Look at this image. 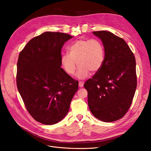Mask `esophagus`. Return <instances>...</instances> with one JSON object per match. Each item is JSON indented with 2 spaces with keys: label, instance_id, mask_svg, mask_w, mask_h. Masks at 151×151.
<instances>
[{
  "label": "esophagus",
  "instance_id": "1",
  "mask_svg": "<svg viewBox=\"0 0 151 151\" xmlns=\"http://www.w3.org/2000/svg\"><path fill=\"white\" fill-rule=\"evenodd\" d=\"M83 86H84V83H83V82L80 81L79 83V86L80 87V88H83Z\"/></svg>",
  "mask_w": 151,
  "mask_h": 151
}]
</instances>
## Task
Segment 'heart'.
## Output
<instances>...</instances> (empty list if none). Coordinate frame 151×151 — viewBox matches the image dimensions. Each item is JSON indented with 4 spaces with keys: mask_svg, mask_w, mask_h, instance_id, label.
Returning <instances> with one entry per match:
<instances>
[{
    "mask_svg": "<svg viewBox=\"0 0 151 151\" xmlns=\"http://www.w3.org/2000/svg\"><path fill=\"white\" fill-rule=\"evenodd\" d=\"M68 53L60 57V64L69 76L74 74L76 63L79 66L77 77L84 79L89 72L96 73L101 69L105 58L103 43L97 39H79L68 47Z\"/></svg>",
    "mask_w": 151,
    "mask_h": 151,
    "instance_id": "obj_1",
    "label": "heart"
}]
</instances>
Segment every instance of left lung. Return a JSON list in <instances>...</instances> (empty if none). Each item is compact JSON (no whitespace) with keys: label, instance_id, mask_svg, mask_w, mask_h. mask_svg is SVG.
<instances>
[{"label":"left lung","instance_id":"1","mask_svg":"<svg viewBox=\"0 0 151 151\" xmlns=\"http://www.w3.org/2000/svg\"><path fill=\"white\" fill-rule=\"evenodd\" d=\"M102 41L103 65L84 83L91 112L99 120L112 122L129 110L137 88L136 62L125 40L111 32L93 31Z\"/></svg>","mask_w":151,"mask_h":151}]
</instances>
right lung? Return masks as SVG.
Returning a JSON list of instances; mask_svg holds the SVG:
<instances>
[{
  "label": "right lung",
  "mask_w": 151,
  "mask_h": 151,
  "mask_svg": "<svg viewBox=\"0 0 151 151\" xmlns=\"http://www.w3.org/2000/svg\"><path fill=\"white\" fill-rule=\"evenodd\" d=\"M73 36L45 32L31 39L19 55L17 89L29 113L35 120L53 125L67 114L78 81L61 68V50Z\"/></svg>",
  "instance_id": "obj_1"
}]
</instances>
